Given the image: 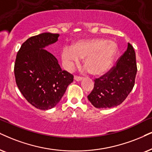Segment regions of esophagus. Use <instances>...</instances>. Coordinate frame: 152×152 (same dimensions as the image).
<instances>
[{"mask_svg":"<svg viewBox=\"0 0 152 152\" xmlns=\"http://www.w3.org/2000/svg\"><path fill=\"white\" fill-rule=\"evenodd\" d=\"M83 79L82 77H80V76H74V80H76V81H80Z\"/></svg>","mask_w":152,"mask_h":152,"instance_id":"1","label":"esophagus"}]
</instances>
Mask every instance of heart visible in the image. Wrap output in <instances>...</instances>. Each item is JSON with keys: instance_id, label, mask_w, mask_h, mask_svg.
Masks as SVG:
<instances>
[{"instance_id": "heart-1", "label": "heart", "mask_w": 152, "mask_h": 152, "mask_svg": "<svg viewBox=\"0 0 152 152\" xmlns=\"http://www.w3.org/2000/svg\"><path fill=\"white\" fill-rule=\"evenodd\" d=\"M117 52V44L105 38L80 40L72 48L66 47L62 51L63 64L67 70H72L84 59V65L90 74L101 76L108 72Z\"/></svg>"}]
</instances>
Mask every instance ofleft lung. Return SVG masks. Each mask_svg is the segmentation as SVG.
<instances>
[{
    "label": "left lung",
    "mask_w": 152,
    "mask_h": 152,
    "mask_svg": "<svg viewBox=\"0 0 152 152\" xmlns=\"http://www.w3.org/2000/svg\"><path fill=\"white\" fill-rule=\"evenodd\" d=\"M137 74L135 52L130 43L116 66L100 78H96L94 88L88 96L96 108L107 109L121 104L135 85Z\"/></svg>",
    "instance_id": "left-lung-1"
}]
</instances>
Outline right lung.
Masks as SVG:
<instances>
[{
	"label": "right lung",
	"mask_w": 152,
	"mask_h": 152,
	"mask_svg": "<svg viewBox=\"0 0 152 152\" xmlns=\"http://www.w3.org/2000/svg\"><path fill=\"white\" fill-rule=\"evenodd\" d=\"M59 36L43 33L28 38L15 60L17 87L31 104L41 110L56 106L74 80L73 75L62 70L56 57L44 49L57 42Z\"/></svg>",
	"instance_id": "obj_1"
}]
</instances>
